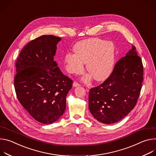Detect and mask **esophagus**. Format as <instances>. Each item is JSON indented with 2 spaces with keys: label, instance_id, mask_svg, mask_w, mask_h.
Returning <instances> with one entry per match:
<instances>
[{
  "label": "esophagus",
  "instance_id": "esophagus-1",
  "mask_svg": "<svg viewBox=\"0 0 156 156\" xmlns=\"http://www.w3.org/2000/svg\"><path fill=\"white\" fill-rule=\"evenodd\" d=\"M80 85L79 83H78L77 82H73V87H80Z\"/></svg>",
  "mask_w": 156,
  "mask_h": 156
}]
</instances>
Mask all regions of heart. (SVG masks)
<instances>
[{"mask_svg": "<svg viewBox=\"0 0 156 156\" xmlns=\"http://www.w3.org/2000/svg\"><path fill=\"white\" fill-rule=\"evenodd\" d=\"M73 50L75 54L67 53L64 56L68 73H82L86 63L90 74L85 77V80L93 77L96 81H103L112 74L115 62V47L112 42L97 38L86 39L75 44Z\"/></svg>", "mask_w": 156, "mask_h": 156, "instance_id": "heart-1", "label": "heart"}]
</instances>
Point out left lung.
<instances>
[{
	"mask_svg": "<svg viewBox=\"0 0 156 156\" xmlns=\"http://www.w3.org/2000/svg\"><path fill=\"white\" fill-rule=\"evenodd\" d=\"M143 80L142 60L133 45L126 56L117 62L110 76L90 90V112L102 123L118 122L135 107Z\"/></svg>",
	"mask_w": 156,
	"mask_h": 156,
	"instance_id": "1",
	"label": "left lung"
}]
</instances>
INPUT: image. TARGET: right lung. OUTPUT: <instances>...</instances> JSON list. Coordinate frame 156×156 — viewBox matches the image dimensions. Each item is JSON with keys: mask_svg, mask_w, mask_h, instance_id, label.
Returning <instances> with one entry per match:
<instances>
[{"mask_svg": "<svg viewBox=\"0 0 156 156\" xmlns=\"http://www.w3.org/2000/svg\"><path fill=\"white\" fill-rule=\"evenodd\" d=\"M61 38L43 35L29 42L15 64L14 85L24 108L35 120L53 123L64 114L73 80L64 75L54 60Z\"/></svg>", "mask_w": 156, "mask_h": 156, "instance_id": "obj_1", "label": "right lung"}]
</instances>
